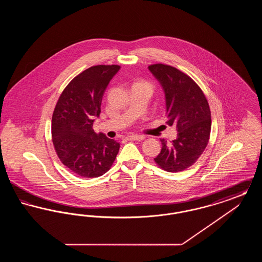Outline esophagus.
Wrapping results in <instances>:
<instances>
[{"mask_svg":"<svg viewBox=\"0 0 262 262\" xmlns=\"http://www.w3.org/2000/svg\"><path fill=\"white\" fill-rule=\"evenodd\" d=\"M126 139H128V140H142V139H144V137L143 136H138V135H133V136L126 137Z\"/></svg>","mask_w":262,"mask_h":262,"instance_id":"obj_1","label":"esophagus"}]
</instances>
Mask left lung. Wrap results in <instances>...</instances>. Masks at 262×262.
<instances>
[{
    "mask_svg": "<svg viewBox=\"0 0 262 262\" xmlns=\"http://www.w3.org/2000/svg\"><path fill=\"white\" fill-rule=\"evenodd\" d=\"M165 94L167 124L176 125L178 137L171 144L161 139V152L154 158L167 172L186 170L205 149L211 129V113L200 86L174 67L156 63L148 67Z\"/></svg>",
    "mask_w": 262,
    "mask_h": 262,
    "instance_id": "8db88e82",
    "label": "left lung"
}]
</instances>
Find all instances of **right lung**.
Wrapping results in <instances>:
<instances>
[{
	"label": "right lung",
	"mask_w": 262,
	"mask_h": 262,
	"mask_svg": "<svg viewBox=\"0 0 262 262\" xmlns=\"http://www.w3.org/2000/svg\"><path fill=\"white\" fill-rule=\"evenodd\" d=\"M120 66L91 67L68 84L52 117V138L62 164L81 178H97L113 165L120 143L92 126L105 90Z\"/></svg>",
	"instance_id": "add662e5"
}]
</instances>
